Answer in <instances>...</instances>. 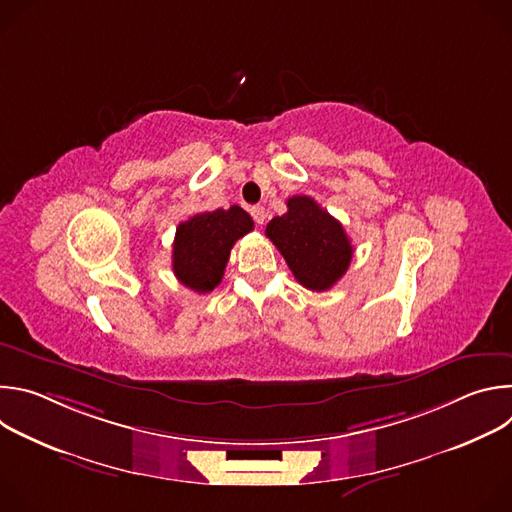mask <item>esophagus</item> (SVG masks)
<instances>
[{"mask_svg": "<svg viewBox=\"0 0 512 512\" xmlns=\"http://www.w3.org/2000/svg\"><path fill=\"white\" fill-rule=\"evenodd\" d=\"M251 216H253V221L257 225H263L265 223V208L263 206H253L251 208Z\"/></svg>", "mask_w": 512, "mask_h": 512, "instance_id": "1", "label": "esophagus"}]
</instances>
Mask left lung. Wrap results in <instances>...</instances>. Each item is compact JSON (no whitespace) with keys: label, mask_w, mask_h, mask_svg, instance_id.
I'll use <instances>...</instances> for the list:
<instances>
[{"label":"left lung","mask_w":512,"mask_h":512,"mask_svg":"<svg viewBox=\"0 0 512 512\" xmlns=\"http://www.w3.org/2000/svg\"><path fill=\"white\" fill-rule=\"evenodd\" d=\"M265 235L312 291L330 289L346 273L354 251L344 227L310 196H291L287 212L271 218Z\"/></svg>","instance_id":"obj_1"}]
</instances>
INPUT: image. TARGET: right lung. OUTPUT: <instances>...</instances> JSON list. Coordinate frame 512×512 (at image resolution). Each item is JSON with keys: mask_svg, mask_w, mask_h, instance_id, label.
I'll use <instances>...</instances> for the list:
<instances>
[{"mask_svg": "<svg viewBox=\"0 0 512 512\" xmlns=\"http://www.w3.org/2000/svg\"><path fill=\"white\" fill-rule=\"evenodd\" d=\"M251 231L253 218L237 204L194 214L176 229L174 275L198 294H208L223 281L233 245Z\"/></svg>", "mask_w": 512, "mask_h": 512, "instance_id": "right-lung-1", "label": "right lung"}]
</instances>
